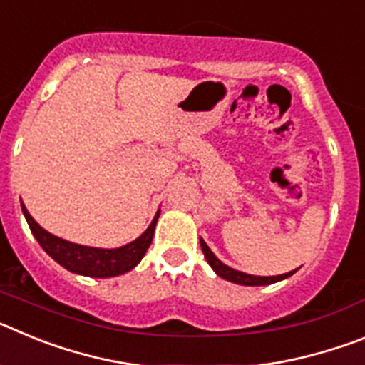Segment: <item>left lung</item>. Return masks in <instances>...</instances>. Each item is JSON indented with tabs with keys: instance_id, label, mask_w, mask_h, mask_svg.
<instances>
[{
	"instance_id": "1",
	"label": "left lung",
	"mask_w": 365,
	"mask_h": 365,
	"mask_svg": "<svg viewBox=\"0 0 365 365\" xmlns=\"http://www.w3.org/2000/svg\"><path fill=\"white\" fill-rule=\"evenodd\" d=\"M201 241V248L202 252H205V257L206 261H208V265L214 269V272L217 274L219 278L227 279V282H232V283H237V285H248V287H259V285H270V283H276V282H282V279H287L289 276H292V274L296 272V270H291V272L287 274H279V276H252V274H247V272H241V270H235L232 269V267L225 265L221 259H217L215 257V254L212 252L210 247L205 243L202 240Z\"/></svg>"
}]
</instances>
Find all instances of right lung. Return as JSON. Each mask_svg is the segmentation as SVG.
I'll use <instances>...</instances> for the list:
<instances>
[{"label": "right lung", "mask_w": 365, "mask_h": 365, "mask_svg": "<svg viewBox=\"0 0 365 365\" xmlns=\"http://www.w3.org/2000/svg\"><path fill=\"white\" fill-rule=\"evenodd\" d=\"M21 210H24L32 235L36 237V241L45 252L69 272L89 276V278H113V276H120V274L130 272L131 269H135L144 257V254H146L148 247L151 245L155 225H157V219L160 215L159 210L155 214L153 221L146 228V232L138 235L137 240L131 241V243L118 248H96L71 243V241L62 240L58 235H53L32 219L24 202H21Z\"/></svg>", "instance_id": "1"}]
</instances>
